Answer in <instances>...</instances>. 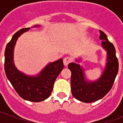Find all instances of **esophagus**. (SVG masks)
Returning <instances> with one entry per match:
<instances>
[{"instance_id":"1","label":"esophagus","mask_w":123,"mask_h":123,"mask_svg":"<svg viewBox=\"0 0 123 123\" xmlns=\"http://www.w3.org/2000/svg\"><path fill=\"white\" fill-rule=\"evenodd\" d=\"M71 61H72V59L69 56H67L63 59V63H64V66H67L68 63H70Z\"/></svg>"}]
</instances>
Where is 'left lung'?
<instances>
[{
	"label": "left lung",
	"mask_w": 123,
	"mask_h": 123,
	"mask_svg": "<svg viewBox=\"0 0 123 123\" xmlns=\"http://www.w3.org/2000/svg\"><path fill=\"white\" fill-rule=\"evenodd\" d=\"M101 46L107 52L105 68L98 80L91 81L86 76L84 68L78 63L70 62L68 67L71 71V92L74 98L84 103H92L103 98L113 86L119 70V62L115 47L108 40L105 33L99 30ZM81 58L76 59L79 62Z\"/></svg>",
	"instance_id": "8db88e82"
}]
</instances>
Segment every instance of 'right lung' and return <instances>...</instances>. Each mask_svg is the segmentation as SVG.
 <instances>
[{"label":"right lung","instance_id":"add662e5","mask_svg":"<svg viewBox=\"0 0 123 123\" xmlns=\"http://www.w3.org/2000/svg\"><path fill=\"white\" fill-rule=\"evenodd\" d=\"M40 27L35 25L33 28ZM30 28H23L12 36L7 44L4 52V70L15 90L24 99L33 102H39L50 96L53 89L54 83L64 68L62 59L47 64L37 75L31 76L21 72L16 67L14 60V47L18 39L22 33L30 30Z\"/></svg>","mask_w":123,"mask_h":123}]
</instances>
